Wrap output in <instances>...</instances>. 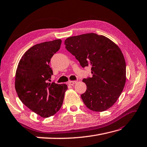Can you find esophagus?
<instances>
[{
    "mask_svg": "<svg viewBox=\"0 0 147 147\" xmlns=\"http://www.w3.org/2000/svg\"><path fill=\"white\" fill-rule=\"evenodd\" d=\"M77 82L76 81V80H73V81H69L68 82V85H70V86H74L75 84H76Z\"/></svg>",
    "mask_w": 147,
    "mask_h": 147,
    "instance_id": "1",
    "label": "esophagus"
}]
</instances>
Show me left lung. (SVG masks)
<instances>
[{"label": "left lung", "mask_w": 147, "mask_h": 147, "mask_svg": "<svg viewBox=\"0 0 147 147\" xmlns=\"http://www.w3.org/2000/svg\"><path fill=\"white\" fill-rule=\"evenodd\" d=\"M65 45L82 67L91 66L92 77L82 80L87 86L81 94L86 106L95 112H103L113 106L126 79L125 59L117 45L94 33L68 37Z\"/></svg>", "instance_id": "obj_1"}]
</instances>
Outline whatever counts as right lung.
<instances>
[{"mask_svg":"<svg viewBox=\"0 0 147 147\" xmlns=\"http://www.w3.org/2000/svg\"><path fill=\"white\" fill-rule=\"evenodd\" d=\"M61 44L57 39L32 46L22 57L16 71L15 89L20 100L44 118L59 111L68 88L65 84L48 82L53 74L49 64Z\"/></svg>","mask_w":147,"mask_h":147,"instance_id":"obj_1","label":"right lung"}]
</instances>
